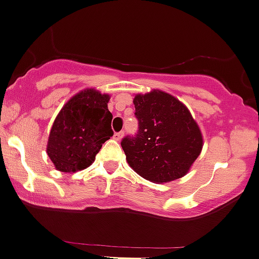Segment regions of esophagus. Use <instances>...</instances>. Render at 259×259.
Here are the masks:
<instances>
[{
	"label": "esophagus",
	"mask_w": 259,
	"mask_h": 259,
	"mask_svg": "<svg viewBox=\"0 0 259 259\" xmlns=\"http://www.w3.org/2000/svg\"><path fill=\"white\" fill-rule=\"evenodd\" d=\"M123 135H124L123 131H121V132H117V133H114V138H116V140H121V138L123 137Z\"/></svg>",
	"instance_id": "esophagus-1"
}]
</instances>
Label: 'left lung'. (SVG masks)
<instances>
[{
	"instance_id": "1",
	"label": "left lung",
	"mask_w": 259,
	"mask_h": 259,
	"mask_svg": "<svg viewBox=\"0 0 259 259\" xmlns=\"http://www.w3.org/2000/svg\"><path fill=\"white\" fill-rule=\"evenodd\" d=\"M138 132L121 145L128 165L156 184L189 172L203 150V135L188 107L171 94L153 89L133 98Z\"/></svg>"
}]
</instances>
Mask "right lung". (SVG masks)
Returning a JSON list of instances; mask_svg holds the SVG:
<instances>
[{"instance_id": "obj_1", "label": "right lung", "mask_w": 259, "mask_h": 259, "mask_svg": "<svg viewBox=\"0 0 259 259\" xmlns=\"http://www.w3.org/2000/svg\"><path fill=\"white\" fill-rule=\"evenodd\" d=\"M109 94L94 88L80 91L63 106L49 135L46 152L56 170L76 172L89 167L113 136Z\"/></svg>"}]
</instances>
